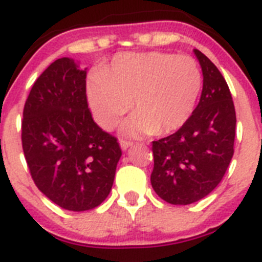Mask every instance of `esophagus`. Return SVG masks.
Listing matches in <instances>:
<instances>
[{
    "mask_svg": "<svg viewBox=\"0 0 262 262\" xmlns=\"http://www.w3.org/2000/svg\"><path fill=\"white\" fill-rule=\"evenodd\" d=\"M133 144H134L133 142H128V140H124V139H122V140H120V148H122L123 151H126L127 148H129Z\"/></svg>",
    "mask_w": 262,
    "mask_h": 262,
    "instance_id": "esophagus-1",
    "label": "esophagus"
}]
</instances>
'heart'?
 Instances as JSON below:
<instances>
[{
  "label": "heart",
  "mask_w": 262,
  "mask_h": 262,
  "mask_svg": "<svg viewBox=\"0 0 262 262\" xmlns=\"http://www.w3.org/2000/svg\"><path fill=\"white\" fill-rule=\"evenodd\" d=\"M202 89L195 60L172 53H124L88 85V103L105 129L119 124L127 111V135H165L181 128L193 114Z\"/></svg>",
  "instance_id": "1"
}]
</instances>
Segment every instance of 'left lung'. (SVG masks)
<instances>
[{"mask_svg": "<svg viewBox=\"0 0 262 262\" xmlns=\"http://www.w3.org/2000/svg\"><path fill=\"white\" fill-rule=\"evenodd\" d=\"M203 75L200 103L174 134L152 142L151 184L172 205H190L222 181L233 156L236 113L226 80L214 62L194 50Z\"/></svg>", "mask_w": 262, "mask_h": 262, "instance_id": "1", "label": "left lung"}]
</instances>
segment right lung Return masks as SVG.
I'll return each mask as SVG.
<instances>
[{
	"mask_svg": "<svg viewBox=\"0 0 262 262\" xmlns=\"http://www.w3.org/2000/svg\"><path fill=\"white\" fill-rule=\"evenodd\" d=\"M22 147L38 189L61 209L86 211L107 198L122 151L92 118L86 69L73 59L55 60L32 85Z\"/></svg>",
	"mask_w": 262,
	"mask_h": 262,
	"instance_id": "obj_1",
	"label": "right lung"
}]
</instances>
